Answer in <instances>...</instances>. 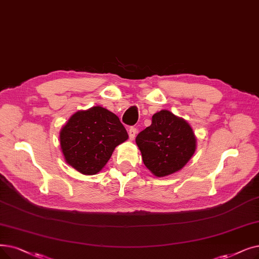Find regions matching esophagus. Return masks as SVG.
I'll return each instance as SVG.
<instances>
[{
  "instance_id": "obj_1",
  "label": "esophagus",
  "mask_w": 259,
  "mask_h": 259,
  "mask_svg": "<svg viewBox=\"0 0 259 259\" xmlns=\"http://www.w3.org/2000/svg\"><path fill=\"white\" fill-rule=\"evenodd\" d=\"M137 132H138V129H137L136 127H130L128 133H129V139H130L131 141L134 140V138H136Z\"/></svg>"
}]
</instances>
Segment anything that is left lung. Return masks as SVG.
Listing matches in <instances>:
<instances>
[{"label":"left lung","mask_w":259,"mask_h":259,"mask_svg":"<svg viewBox=\"0 0 259 259\" xmlns=\"http://www.w3.org/2000/svg\"><path fill=\"white\" fill-rule=\"evenodd\" d=\"M136 142L145 166L156 177L180 170L196 150L193 129L167 110L152 116L151 125L138 134Z\"/></svg>","instance_id":"obj_1"}]
</instances>
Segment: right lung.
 Wrapping results in <instances>:
<instances>
[{
  "label": "right lung",
  "mask_w": 259,
  "mask_h": 259,
  "mask_svg": "<svg viewBox=\"0 0 259 259\" xmlns=\"http://www.w3.org/2000/svg\"><path fill=\"white\" fill-rule=\"evenodd\" d=\"M128 139L119 118L102 107L78 111L60 132L65 161L83 175L103 169L117 145Z\"/></svg>",
  "instance_id": "obj_1"
}]
</instances>
